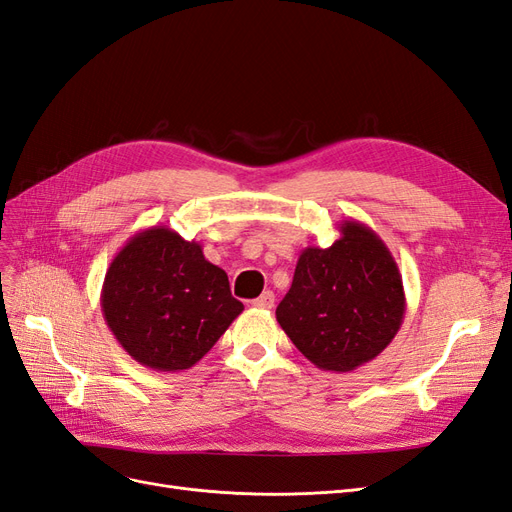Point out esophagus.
<instances>
[{"mask_svg":"<svg viewBox=\"0 0 512 512\" xmlns=\"http://www.w3.org/2000/svg\"><path fill=\"white\" fill-rule=\"evenodd\" d=\"M273 303H275V294L271 290H267V292H262L258 299L252 301V307H256V309H271Z\"/></svg>","mask_w":512,"mask_h":512,"instance_id":"1","label":"esophagus"}]
</instances>
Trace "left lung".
<instances>
[{
  "label": "left lung",
  "instance_id": "1",
  "mask_svg": "<svg viewBox=\"0 0 512 512\" xmlns=\"http://www.w3.org/2000/svg\"><path fill=\"white\" fill-rule=\"evenodd\" d=\"M329 247H305L275 318L318 369L346 374L393 342L406 314L397 262L369 226L344 220Z\"/></svg>",
  "mask_w": 512,
  "mask_h": 512
}]
</instances>
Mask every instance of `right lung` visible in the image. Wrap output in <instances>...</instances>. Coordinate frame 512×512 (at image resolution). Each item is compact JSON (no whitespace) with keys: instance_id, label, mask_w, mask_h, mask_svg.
<instances>
[{"instance_id":"right-lung-1","label":"right lung","mask_w":512,"mask_h":512,"mask_svg":"<svg viewBox=\"0 0 512 512\" xmlns=\"http://www.w3.org/2000/svg\"><path fill=\"white\" fill-rule=\"evenodd\" d=\"M100 303L121 348L156 371L196 365L243 312L226 271L168 226L128 239L104 275Z\"/></svg>"}]
</instances>
